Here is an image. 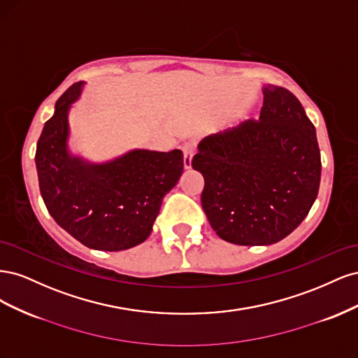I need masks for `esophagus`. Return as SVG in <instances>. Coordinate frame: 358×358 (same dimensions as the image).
I'll return each instance as SVG.
<instances>
[{"label": "esophagus", "mask_w": 358, "mask_h": 358, "mask_svg": "<svg viewBox=\"0 0 358 358\" xmlns=\"http://www.w3.org/2000/svg\"><path fill=\"white\" fill-rule=\"evenodd\" d=\"M183 152V166L185 169H191V159H192V154H194V145L192 143H185L182 148Z\"/></svg>", "instance_id": "obj_1"}]
</instances>
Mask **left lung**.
<instances>
[{
    "mask_svg": "<svg viewBox=\"0 0 358 358\" xmlns=\"http://www.w3.org/2000/svg\"><path fill=\"white\" fill-rule=\"evenodd\" d=\"M258 121L204 137L191 166L204 178L201 206L221 239L245 246L282 241L318 196L315 127L297 96L267 85Z\"/></svg>",
    "mask_w": 358,
    "mask_h": 358,
    "instance_id": "obj_1",
    "label": "left lung"
}]
</instances>
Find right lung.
Here are the masks:
<instances>
[{"label": "right lung", "mask_w": 358, "mask_h": 358, "mask_svg": "<svg viewBox=\"0 0 358 358\" xmlns=\"http://www.w3.org/2000/svg\"><path fill=\"white\" fill-rule=\"evenodd\" d=\"M83 82L71 85L37 142L38 185L52 218L76 241L99 251H122L148 239L162 199L183 171V155L136 149L104 164L67 150L69 109Z\"/></svg>", "instance_id": "right-lung-1"}]
</instances>
